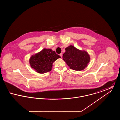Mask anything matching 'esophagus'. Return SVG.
I'll return each instance as SVG.
<instances>
[{"label":"esophagus","instance_id":"esophagus-1","mask_svg":"<svg viewBox=\"0 0 120 120\" xmlns=\"http://www.w3.org/2000/svg\"><path fill=\"white\" fill-rule=\"evenodd\" d=\"M59 55H60V56H61V57H63V53H61Z\"/></svg>","mask_w":120,"mask_h":120}]
</instances>
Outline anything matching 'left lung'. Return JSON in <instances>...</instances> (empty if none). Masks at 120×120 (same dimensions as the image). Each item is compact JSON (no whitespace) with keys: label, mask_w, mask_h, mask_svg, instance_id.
Instances as JSON below:
<instances>
[{"label":"left lung","mask_w":120,"mask_h":120,"mask_svg":"<svg viewBox=\"0 0 120 120\" xmlns=\"http://www.w3.org/2000/svg\"><path fill=\"white\" fill-rule=\"evenodd\" d=\"M65 50L63 60L70 68L81 71L86 68L90 61V55L86 52L79 50L72 45L66 48Z\"/></svg>","instance_id":"obj_1"}]
</instances>
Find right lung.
Wrapping results in <instances>:
<instances>
[{"label": "right lung", "instance_id": "1", "mask_svg": "<svg viewBox=\"0 0 120 120\" xmlns=\"http://www.w3.org/2000/svg\"><path fill=\"white\" fill-rule=\"evenodd\" d=\"M61 57L51 49H44L30 59L31 67L39 73L51 71L53 63Z\"/></svg>", "mask_w": 120, "mask_h": 120}]
</instances>
